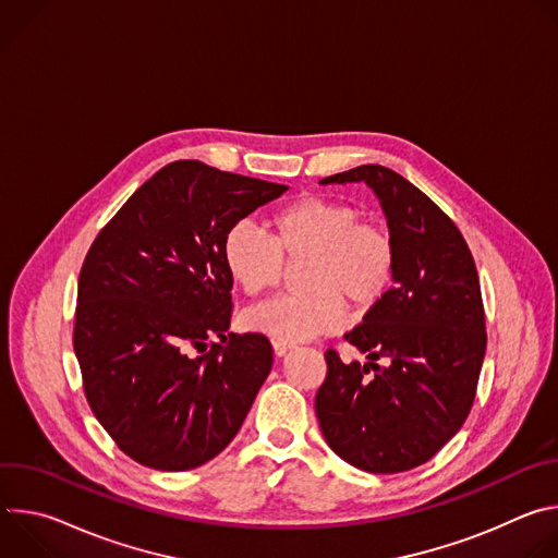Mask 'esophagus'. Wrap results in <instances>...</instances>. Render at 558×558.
I'll list each match as a JSON object with an SVG mask.
<instances>
[{
  "instance_id": "obj_1",
  "label": "esophagus",
  "mask_w": 558,
  "mask_h": 558,
  "mask_svg": "<svg viewBox=\"0 0 558 558\" xmlns=\"http://www.w3.org/2000/svg\"><path fill=\"white\" fill-rule=\"evenodd\" d=\"M271 344H274V353H276L278 357L287 355V353L293 349V344H291V342H284V340H274Z\"/></svg>"
}]
</instances>
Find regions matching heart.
<instances>
[{
    "label": "heart",
    "instance_id": "heart-1",
    "mask_svg": "<svg viewBox=\"0 0 558 558\" xmlns=\"http://www.w3.org/2000/svg\"><path fill=\"white\" fill-rule=\"evenodd\" d=\"M271 235L241 220L222 238V260L247 295L276 289L284 260L308 258L304 295H284L247 311L250 329L284 342L336 333L347 323V302L375 306L392 287L397 247L390 231L362 220L360 209L327 196H304L269 218Z\"/></svg>",
    "mask_w": 558,
    "mask_h": 558
}]
</instances>
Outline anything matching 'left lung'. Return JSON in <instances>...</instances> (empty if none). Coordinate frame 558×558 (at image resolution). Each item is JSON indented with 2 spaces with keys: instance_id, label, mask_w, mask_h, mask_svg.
I'll use <instances>...</instances> for the list:
<instances>
[{
  "instance_id": "obj_1",
  "label": "left lung",
  "mask_w": 558,
  "mask_h": 558,
  "mask_svg": "<svg viewBox=\"0 0 558 558\" xmlns=\"http://www.w3.org/2000/svg\"><path fill=\"white\" fill-rule=\"evenodd\" d=\"M366 183L397 247L388 293L344 336L368 362L329 349L315 415L351 465L392 474L426 463L463 426L486 355V315L472 254L457 225L413 183L384 166L320 181ZM384 356L386 367L374 362Z\"/></svg>"
}]
</instances>
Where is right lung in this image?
I'll return each instance as SVG.
<instances>
[{
	"label": "right lung",
	"instance_id": "obj_1",
	"mask_svg": "<svg viewBox=\"0 0 558 558\" xmlns=\"http://www.w3.org/2000/svg\"><path fill=\"white\" fill-rule=\"evenodd\" d=\"M289 187L174 161L99 231L78 274L74 355L114 444L154 470H190L241 430L274 364L263 333H229L231 225ZM218 335L228 344L206 351Z\"/></svg>",
	"mask_w": 558,
	"mask_h": 558
}]
</instances>
